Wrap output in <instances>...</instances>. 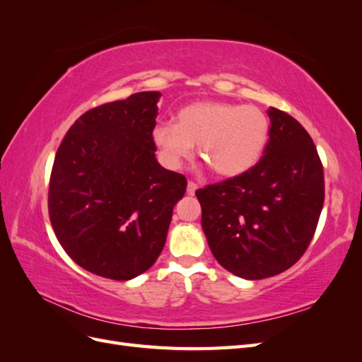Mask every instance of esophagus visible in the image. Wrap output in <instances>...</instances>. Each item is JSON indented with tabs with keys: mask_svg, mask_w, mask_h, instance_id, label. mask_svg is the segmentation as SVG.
Instances as JSON below:
<instances>
[{
	"mask_svg": "<svg viewBox=\"0 0 362 362\" xmlns=\"http://www.w3.org/2000/svg\"><path fill=\"white\" fill-rule=\"evenodd\" d=\"M196 189H198V184H196L194 181H189V182H187V193H189V194H194Z\"/></svg>",
	"mask_w": 362,
	"mask_h": 362,
	"instance_id": "34e87169",
	"label": "esophagus"
}]
</instances>
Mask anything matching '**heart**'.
Wrapping results in <instances>:
<instances>
[{"mask_svg":"<svg viewBox=\"0 0 362 362\" xmlns=\"http://www.w3.org/2000/svg\"><path fill=\"white\" fill-rule=\"evenodd\" d=\"M152 139L161 160L180 168L193 145L202 160L222 177L249 170L259 160L269 139V119L259 107L225 101H198L181 108L177 124L156 125Z\"/></svg>","mask_w":362,"mask_h":362,"instance_id":"b5f03b06","label":"heart"}]
</instances>
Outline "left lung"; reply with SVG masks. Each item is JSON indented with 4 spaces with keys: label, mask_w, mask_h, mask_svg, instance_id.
I'll return each mask as SVG.
<instances>
[{
    "label": "left lung",
    "mask_w": 362,
    "mask_h": 362,
    "mask_svg": "<svg viewBox=\"0 0 362 362\" xmlns=\"http://www.w3.org/2000/svg\"><path fill=\"white\" fill-rule=\"evenodd\" d=\"M269 141L255 166L196 190L214 258L245 279L279 275L308 249L325 202L323 164L288 113L269 108Z\"/></svg>",
    "instance_id": "1"
}]
</instances>
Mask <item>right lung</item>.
Returning a JSON list of instances; mask_svg holds the SVG:
<instances>
[{
  "label": "right lung",
  "instance_id": "1",
  "mask_svg": "<svg viewBox=\"0 0 362 362\" xmlns=\"http://www.w3.org/2000/svg\"><path fill=\"white\" fill-rule=\"evenodd\" d=\"M160 96L139 92L86 112L54 158L52 229L76 264L98 276L128 281L154 264L187 189L184 175L156 158Z\"/></svg>",
  "mask_w": 362,
  "mask_h": 362
}]
</instances>
